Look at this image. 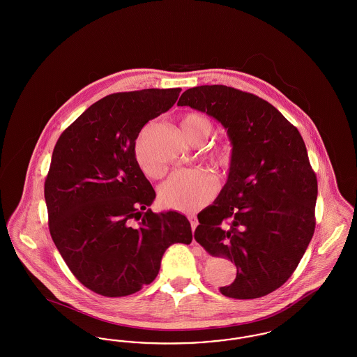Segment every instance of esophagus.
<instances>
[{"instance_id": "34e87169", "label": "esophagus", "mask_w": 357, "mask_h": 357, "mask_svg": "<svg viewBox=\"0 0 357 357\" xmlns=\"http://www.w3.org/2000/svg\"><path fill=\"white\" fill-rule=\"evenodd\" d=\"M188 221L191 223V229H192V230H195V227L198 226V218H197V215L190 214V215H188Z\"/></svg>"}]
</instances>
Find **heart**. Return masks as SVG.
I'll return each instance as SVG.
<instances>
[{
  "mask_svg": "<svg viewBox=\"0 0 357 357\" xmlns=\"http://www.w3.org/2000/svg\"><path fill=\"white\" fill-rule=\"evenodd\" d=\"M181 131L190 143L202 144L213 131V124L207 116L191 112L181 120ZM206 159L215 166L226 169L231 162V146L229 142H218L204 150ZM135 159L139 169L149 178H159L165 172L162 166L153 165L150 160L144 134L137 137L135 144ZM217 191L214 176L204 170H179L171 175L159 191V199L166 207L178 211H195L213 199Z\"/></svg>",
  "mask_w": 357,
  "mask_h": 357,
  "instance_id": "b5f03b06",
  "label": "heart"
}]
</instances>
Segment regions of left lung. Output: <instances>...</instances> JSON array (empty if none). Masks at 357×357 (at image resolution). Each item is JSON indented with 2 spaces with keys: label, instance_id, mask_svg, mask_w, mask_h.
Instances as JSON below:
<instances>
[{
  "label": "left lung",
  "instance_id": "left-lung-1",
  "mask_svg": "<svg viewBox=\"0 0 357 357\" xmlns=\"http://www.w3.org/2000/svg\"><path fill=\"white\" fill-rule=\"evenodd\" d=\"M178 105L218 120L233 146L226 185L194 237L236 264L223 296H266L288 281L314 233L317 178L303 136L271 102L226 85L190 88Z\"/></svg>",
  "mask_w": 357,
  "mask_h": 357
}]
</instances>
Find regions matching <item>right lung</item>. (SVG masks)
<instances>
[{"instance_id":"add662e5","label":"right lung","mask_w":357,"mask_h":357,"mask_svg":"<svg viewBox=\"0 0 357 357\" xmlns=\"http://www.w3.org/2000/svg\"><path fill=\"white\" fill-rule=\"evenodd\" d=\"M181 88L112 93L60 135L44 195L51 237L85 288L105 297L151 284L172 243H191L186 217L147 208L155 191L135 159L139 132L178 100Z\"/></svg>"}]
</instances>
